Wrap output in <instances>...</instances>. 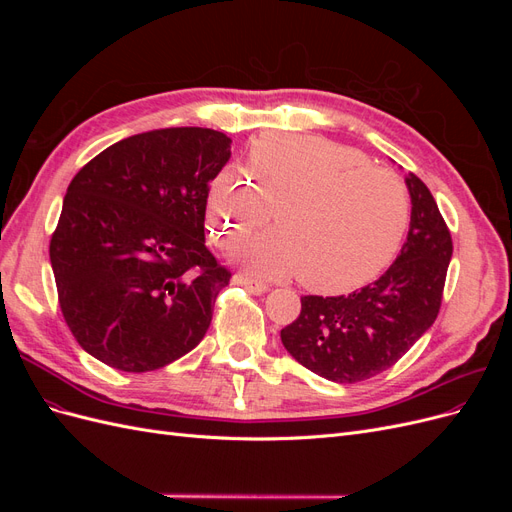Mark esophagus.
Instances as JSON below:
<instances>
[{
	"label": "esophagus",
	"instance_id": "esophagus-1",
	"mask_svg": "<svg viewBox=\"0 0 512 512\" xmlns=\"http://www.w3.org/2000/svg\"><path fill=\"white\" fill-rule=\"evenodd\" d=\"M232 282L243 286L245 290H250L252 294H265L269 290V286L265 282H258V280H254V277H247V275H241V273L232 277Z\"/></svg>",
	"mask_w": 512,
	"mask_h": 512
}]
</instances>
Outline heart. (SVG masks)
Instances as JSON below:
<instances>
[{
    "instance_id": "b5f03b06",
    "label": "heart",
    "mask_w": 512,
    "mask_h": 512,
    "mask_svg": "<svg viewBox=\"0 0 512 512\" xmlns=\"http://www.w3.org/2000/svg\"><path fill=\"white\" fill-rule=\"evenodd\" d=\"M277 228L235 256L260 277L297 273L316 292H348L374 280L397 256L410 224V194L393 170L363 153L309 134L254 143L245 173L215 177L207 224L215 243L235 247L271 218Z\"/></svg>"
}]
</instances>
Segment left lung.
<instances>
[{"label": "left lung", "instance_id": "obj_1", "mask_svg": "<svg viewBox=\"0 0 512 512\" xmlns=\"http://www.w3.org/2000/svg\"><path fill=\"white\" fill-rule=\"evenodd\" d=\"M412 215L401 254L376 282L342 297H301V314L282 329L284 348L303 367L339 384L393 367L438 318L453 239L427 185L406 179Z\"/></svg>", "mask_w": 512, "mask_h": 512}]
</instances>
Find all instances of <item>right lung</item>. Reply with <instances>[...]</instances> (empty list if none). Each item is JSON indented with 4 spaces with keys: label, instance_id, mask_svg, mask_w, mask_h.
Returning <instances> with one entry per match:
<instances>
[{
    "label": "right lung",
    "instance_id": "obj_1",
    "mask_svg": "<svg viewBox=\"0 0 512 512\" xmlns=\"http://www.w3.org/2000/svg\"><path fill=\"white\" fill-rule=\"evenodd\" d=\"M230 143L209 128L134 134L70 181L51 267L68 329L104 365L143 374L205 337L230 282L205 245L209 183Z\"/></svg>",
    "mask_w": 512,
    "mask_h": 512
}]
</instances>
